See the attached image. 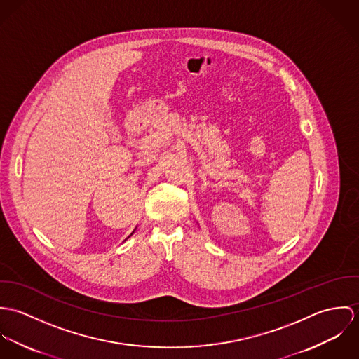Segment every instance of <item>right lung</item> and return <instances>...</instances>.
I'll use <instances>...</instances> for the list:
<instances>
[{"mask_svg": "<svg viewBox=\"0 0 359 359\" xmlns=\"http://www.w3.org/2000/svg\"><path fill=\"white\" fill-rule=\"evenodd\" d=\"M131 235H133V233H131Z\"/></svg>", "mask_w": 359, "mask_h": 359, "instance_id": "1", "label": "right lung"}]
</instances>
